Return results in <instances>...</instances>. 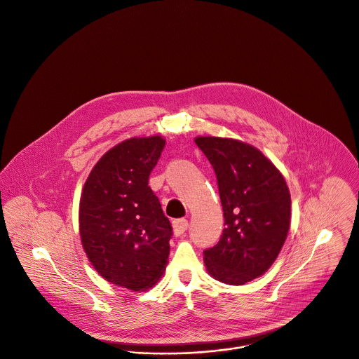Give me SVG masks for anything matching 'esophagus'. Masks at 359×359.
Here are the masks:
<instances>
[{
    "label": "esophagus",
    "mask_w": 359,
    "mask_h": 359,
    "mask_svg": "<svg viewBox=\"0 0 359 359\" xmlns=\"http://www.w3.org/2000/svg\"><path fill=\"white\" fill-rule=\"evenodd\" d=\"M189 227L187 219H176L173 220V233L175 236H182Z\"/></svg>",
    "instance_id": "34e87169"
}]
</instances>
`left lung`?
<instances>
[{
	"label": "left lung",
	"mask_w": 359,
	"mask_h": 359,
	"mask_svg": "<svg viewBox=\"0 0 359 359\" xmlns=\"http://www.w3.org/2000/svg\"><path fill=\"white\" fill-rule=\"evenodd\" d=\"M215 170L224 229L204 251L208 273L240 286L276 261L290 229L291 198L280 170L255 147L233 139L196 137Z\"/></svg>",
	"instance_id": "left-lung-1"
}]
</instances>
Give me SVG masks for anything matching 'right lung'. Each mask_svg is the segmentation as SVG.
<instances>
[{
  "instance_id": "add662e5",
  "label": "right lung",
  "mask_w": 359,
  "mask_h": 359,
  "mask_svg": "<svg viewBox=\"0 0 359 359\" xmlns=\"http://www.w3.org/2000/svg\"><path fill=\"white\" fill-rule=\"evenodd\" d=\"M165 140L133 137L107 151L90 172L80 198L84 252L107 282L144 291L165 272L172 226L148 186Z\"/></svg>"
}]
</instances>
